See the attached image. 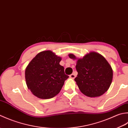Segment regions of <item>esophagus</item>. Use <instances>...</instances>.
I'll return each mask as SVG.
<instances>
[{
  "label": "esophagus",
  "instance_id": "esophagus-1",
  "mask_svg": "<svg viewBox=\"0 0 128 128\" xmlns=\"http://www.w3.org/2000/svg\"><path fill=\"white\" fill-rule=\"evenodd\" d=\"M70 77L71 78L74 79V78L76 77V75L74 74H71V75H70Z\"/></svg>",
  "mask_w": 128,
  "mask_h": 128
}]
</instances>
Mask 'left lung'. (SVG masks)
Here are the masks:
<instances>
[{
  "instance_id": "1",
  "label": "left lung",
  "mask_w": 128,
  "mask_h": 128,
  "mask_svg": "<svg viewBox=\"0 0 128 128\" xmlns=\"http://www.w3.org/2000/svg\"><path fill=\"white\" fill-rule=\"evenodd\" d=\"M68 56L76 60L77 77L74 80L80 92L89 97H97L108 90L113 80V70L104 57L96 52H90L82 58L72 54Z\"/></svg>"
}]
</instances>
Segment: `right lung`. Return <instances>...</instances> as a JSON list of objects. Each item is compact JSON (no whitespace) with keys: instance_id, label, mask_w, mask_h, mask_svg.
I'll use <instances>...</instances> for the list:
<instances>
[{"instance_id":"add662e5","label":"right lung","mask_w":128,"mask_h":128,"mask_svg":"<svg viewBox=\"0 0 128 128\" xmlns=\"http://www.w3.org/2000/svg\"><path fill=\"white\" fill-rule=\"evenodd\" d=\"M62 58L50 50L40 52L25 69L26 83L34 95L40 99H50L60 92L69 77L60 64Z\"/></svg>"}]
</instances>
